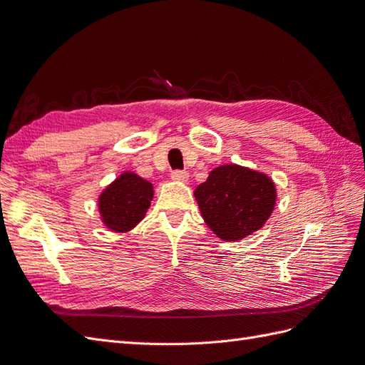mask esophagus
Returning <instances> with one entry per match:
<instances>
[{
	"label": "esophagus",
	"mask_w": 365,
	"mask_h": 365,
	"mask_svg": "<svg viewBox=\"0 0 365 365\" xmlns=\"http://www.w3.org/2000/svg\"><path fill=\"white\" fill-rule=\"evenodd\" d=\"M172 180L175 182H181V184H185L187 181H189V173L187 172H181V170H175L172 173Z\"/></svg>",
	"instance_id": "obj_1"
}]
</instances>
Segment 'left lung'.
<instances>
[{"mask_svg":"<svg viewBox=\"0 0 365 365\" xmlns=\"http://www.w3.org/2000/svg\"><path fill=\"white\" fill-rule=\"evenodd\" d=\"M193 195L207 227L225 242L259 231L277 202L271 176L235 163L215 168Z\"/></svg>","mask_w":365,"mask_h":365,"instance_id":"8db88e82","label":"left lung"}]
</instances>
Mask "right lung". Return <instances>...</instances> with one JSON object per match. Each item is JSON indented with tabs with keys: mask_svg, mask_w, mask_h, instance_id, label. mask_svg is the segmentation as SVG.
I'll list each match as a JSON object with an SVG mask.
<instances>
[{
	"mask_svg": "<svg viewBox=\"0 0 365 365\" xmlns=\"http://www.w3.org/2000/svg\"><path fill=\"white\" fill-rule=\"evenodd\" d=\"M153 200V184L130 170L121 172L97 197L102 224L113 233H129L145 219Z\"/></svg>",
	"mask_w": 365,
	"mask_h": 365,
	"instance_id": "1",
	"label": "right lung"
}]
</instances>
